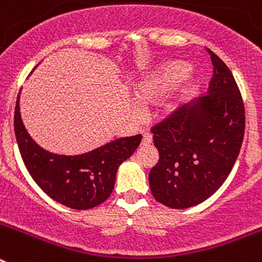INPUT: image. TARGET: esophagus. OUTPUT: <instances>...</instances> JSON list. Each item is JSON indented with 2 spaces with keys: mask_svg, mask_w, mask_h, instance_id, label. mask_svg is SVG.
<instances>
[{
  "mask_svg": "<svg viewBox=\"0 0 262 262\" xmlns=\"http://www.w3.org/2000/svg\"><path fill=\"white\" fill-rule=\"evenodd\" d=\"M152 143V135L149 133H144L143 134V140H142V144L143 145H148Z\"/></svg>",
  "mask_w": 262,
  "mask_h": 262,
  "instance_id": "obj_1",
  "label": "esophagus"
}]
</instances>
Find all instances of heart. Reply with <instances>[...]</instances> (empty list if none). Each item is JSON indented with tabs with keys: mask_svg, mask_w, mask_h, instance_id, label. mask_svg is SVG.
Returning <instances> with one entry per match:
<instances>
[{
	"mask_svg": "<svg viewBox=\"0 0 262 262\" xmlns=\"http://www.w3.org/2000/svg\"><path fill=\"white\" fill-rule=\"evenodd\" d=\"M186 67L181 64H169V66L160 67L155 71L149 72L142 80L139 81L134 89V97L139 103L148 105L154 103L166 94L181 81L183 76L186 75ZM182 82H186L187 76L184 78ZM184 88L177 90L174 94L168 97L165 101V108L173 110L177 107L180 99H181V92Z\"/></svg>",
	"mask_w": 262,
	"mask_h": 262,
	"instance_id": "heart-1",
	"label": "heart"
}]
</instances>
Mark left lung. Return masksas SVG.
Listing matches in <instances>:
<instances>
[{
    "label": "left lung",
    "instance_id": "obj_1",
    "mask_svg": "<svg viewBox=\"0 0 262 262\" xmlns=\"http://www.w3.org/2000/svg\"><path fill=\"white\" fill-rule=\"evenodd\" d=\"M207 51L214 69L207 94L151 128L160 157L149 172V187L155 200L170 209L210 198L232 170L244 138L239 88L228 67Z\"/></svg>",
    "mask_w": 262,
    "mask_h": 262
}]
</instances>
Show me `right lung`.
Instances as JSON below:
<instances>
[{
	"instance_id": "right-lung-1",
	"label": "right lung",
	"mask_w": 262,
	"mask_h": 262,
	"mask_svg": "<svg viewBox=\"0 0 262 262\" xmlns=\"http://www.w3.org/2000/svg\"><path fill=\"white\" fill-rule=\"evenodd\" d=\"M14 131L23 163L41 190L53 201L75 210L93 209L105 202L114 189L119 165L136 151L142 135L120 138L76 156L48 152L36 144L20 118L19 96Z\"/></svg>"
}]
</instances>
